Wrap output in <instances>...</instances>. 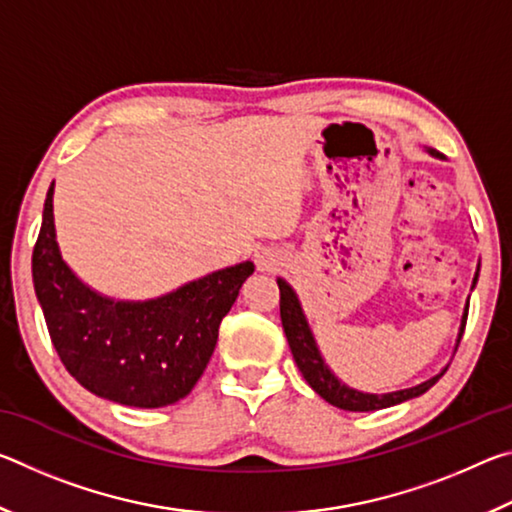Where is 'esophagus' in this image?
Wrapping results in <instances>:
<instances>
[{
	"instance_id": "34e87169",
	"label": "esophagus",
	"mask_w": 512,
	"mask_h": 512,
	"mask_svg": "<svg viewBox=\"0 0 512 512\" xmlns=\"http://www.w3.org/2000/svg\"><path fill=\"white\" fill-rule=\"evenodd\" d=\"M257 262H259V266H262V268L266 266V259H264V257H262V259H257Z\"/></svg>"
}]
</instances>
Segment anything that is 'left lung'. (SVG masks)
<instances>
[{
  "mask_svg": "<svg viewBox=\"0 0 512 512\" xmlns=\"http://www.w3.org/2000/svg\"><path fill=\"white\" fill-rule=\"evenodd\" d=\"M427 151L433 155V158H443V155H440L438 151H433V149H427ZM476 280H479V268H476L472 287L476 284ZM277 287H280V318H282V327H284V334H287V341H289L293 359H296L302 377L307 379V384L332 406H339V409H343V411L386 409V406H395L400 402L411 400V397H418L422 393H427L429 388L445 375L447 368H443L440 375L422 381V384H418V386L404 388V391H395V393H386V395H372V393L354 391V388L341 384V379L334 377V372L327 368V363L323 361V357H320L318 345L314 341V334H311V329L307 325L305 314H302V307L298 302L296 291H293L289 284L282 280V277L277 280ZM467 309H470V300H467L465 311H463L461 332H458L456 348H458V343H461V336L465 332Z\"/></svg>",
  "mask_w": 512,
  "mask_h": 512,
  "instance_id": "8db88e82",
  "label": "left lung"
}]
</instances>
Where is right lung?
Segmentation results:
<instances>
[{"label":"right lung","instance_id":"add662e5","mask_svg":"<svg viewBox=\"0 0 512 512\" xmlns=\"http://www.w3.org/2000/svg\"><path fill=\"white\" fill-rule=\"evenodd\" d=\"M31 268L51 343L69 375L110 402L158 409L183 400L201 379L221 320L255 264L223 268L155 300L106 298L60 257L51 183Z\"/></svg>","mask_w":512,"mask_h":512}]
</instances>
